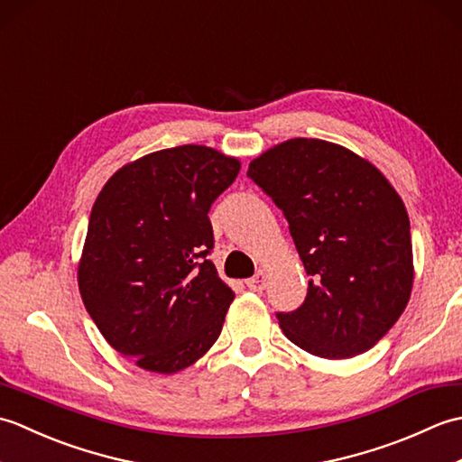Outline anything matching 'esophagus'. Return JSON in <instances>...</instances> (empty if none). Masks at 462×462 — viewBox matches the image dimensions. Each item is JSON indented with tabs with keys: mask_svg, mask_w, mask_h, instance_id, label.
<instances>
[{
	"mask_svg": "<svg viewBox=\"0 0 462 462\" xmlns=\"http://www.w3.org/2000/svg\"><path fill=\"white\" fill-rule=\"evenodd\" d=\"M266 283H268V273L262 272V270H260L254 278L246 280V286H248L252 291H262L263 288H266Z\"/></svg>",
	"mask_w": 462,
	"mask_h": 462,
	"instance_id": "1",
	"label": "esophagus"
}]
</instances>
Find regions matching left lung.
<instances>
[{"instance_id":"obj_1","label":"left lung","mask_w":462,"mask_h":462,"mask_svg":"<svg viewBox=\"0 0 462 462\" xmlns=\"http://www.w3.org/2000/svg\"><path fill=\"white\" fill-rule=\"evenodd\" d=\"M248 176L286 216L310 276L306 301L278 313L286 337L323 359L371 349L413 290L407 208L367 159L321 139H290L250 162Z\"/></svg>"}]
</instances>
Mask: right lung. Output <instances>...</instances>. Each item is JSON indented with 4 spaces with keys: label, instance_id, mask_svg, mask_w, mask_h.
<instances>
[{
    "label": "right lung",
    "instance_id": "add662e5",
    "mask_svg": "<svg viewBox=\"0 0 462 462\" xmlns=\"http://www.w3.org/2000/svg\"><path fill=\"white\" fill-rule=\"evenodd\" d=\"M240 161L202 144L144 154L93 204L77 282L113 349L152 373L182 371L218 339L234 291L208 260V210Z\"/></svg>",
    "mask_w": 462,
    "mask_h": 462
}]
</instances>
